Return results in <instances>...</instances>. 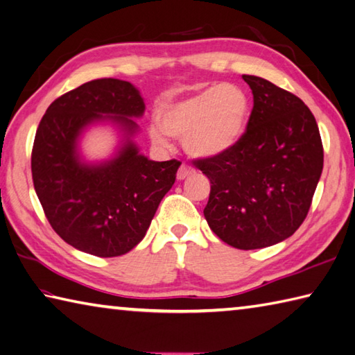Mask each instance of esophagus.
Returning a JSON list of instances; mask_svg holds the SVG:
<instances>
[{
  "label": "esophagus",
  "mask_w": 355,
  "mask_h": 355,
  "mask_svg": "<svg viewBox=\"0 0 355 355\" xmlns=\"http://www.w3.org/2000/svg\"><path fill=\"white\" fill-rule=\"evenodd\" d=\"M193 173H196V169H193L192 166L182 164V166H180L178 172H177V178L178 180H184V178L189 177V175H193Z\"/></svg>",
  "instance_id": "34e87169"
}]
</instances>
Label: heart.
<instances>
[{"label": "heart", "mask_w": 355, "mask_h": 355, "mask_svg": "<svg viewBox=\"0 0 355 355\" xmlns=\"http://www.w3.org/2000/svg\"><path fill=\"white\" fill-rule=\"evenodd\" d=\"M251 103L234 85L211 86L159 110L162 126H149L152 141L168 143V135L184 138V148L196 157H215L231 149L248 126Z\"/></svg>", "instance_id": "1"}]
</instances>
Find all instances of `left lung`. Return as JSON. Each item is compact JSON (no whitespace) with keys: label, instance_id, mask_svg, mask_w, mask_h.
Masks as SVG:
<instances>
[{"label":"left lung","instance_id":"obj_1","mask_svg":"<svg viewBox=\"0 0 355 355\" xmlns=\"http://www.w3.org/2000/svg\"><path fill=\"white\" fill-rule=\"evenodd\" d=\"M254 95L245 134L231 149L193 159L211 182L205 218L229 246L249 251L291 237L306 218L323 171L314 115L297 95L243 75Z\"/></svg>","mask_w":355,"mask_h":355}]
</instances>
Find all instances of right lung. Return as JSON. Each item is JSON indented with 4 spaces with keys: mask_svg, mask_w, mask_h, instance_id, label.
Instances as JSON below:
<instances>
[{
    "mask_svg": "<svg viewBox=\"0 0 355 355\" xmlns=\"http://www.w3.org/2000/svg\"><path fill=\"white\" fill-rule=\"evenodd\" d=\"M144 103L128 81L100 78L58 96L35 134L32 180L52 229L69 245L96 257L128 254L140 243L172 184L178 159L152 162L128 141L114 159L89 166L76 154L87 124L114 120L134 134L130 116Z\"/></svg>",
    "mask_w": 355,
    "mask_h": 355,
    "instance_id": "right-lung-1",
    "label": "right lung"
}]
</instances>
